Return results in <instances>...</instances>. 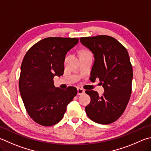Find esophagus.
<instances>
[{
	"instance_id": "esophagus-1",
	"label": "esophagus",
	"mask_w": 151,
	"mask_h": 151,
	"mask_svg": "<svg viewBox=\"0 0 151 151\" xmlns=\"http://www.w3.org/2000/svg\"><path fill=\"white\" fill-rule=\"evenodd\" d=\"M84 92H85L84 90L83 89L81 88H77V94L78 95L83 94H84Z\"/></svg>"
}]
</instances>
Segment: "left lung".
Instances as JSON below:
<instances>
[{"instance_id": "obj_1", "label": "left lung", "mask_w": 151, "mask_h": 151, "mask_svg": "<svg viewBox=\"0 0 151 151\" xmlns=\"http://www.w3.org/2000/svg\"><path fill=\"white\" fill-rule=\"evenodd\" d=\"M81 43L94 54L92 81L99 78L104 89L102 96L86 90L91 98L85 110L88 117L100 124H109L122 116L129 101L133 68L125 47L108 35L81 37Z\"/></svg>"}]
</instances>
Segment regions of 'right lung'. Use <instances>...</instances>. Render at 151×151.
I'll use <instances>...</instances> for the list:
<instances>
[{
    "mask_svg": "<svg viewBox=\"0 0 151 151\" xmlns=\"http://www.w3.org/2000/svg\"><path fill=\"white\" fill-rule=\"evenodd\" d=\"M78 42V38L47 37L33 45L24 57L19 89L27 112L38 124L51 126L61 121L77 94L75 87L56 88L53 77L63 75L65 55Z\"/></svg>",
    "mask_w": 151,
    "mask_h": 151,
    "instance_id": "1",
    "label": "right lung"
}]
</instances>
